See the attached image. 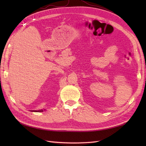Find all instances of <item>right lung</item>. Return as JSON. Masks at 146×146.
Listing matches in <instances>:
<instances>
[{"instance_id":"right-lung-1","label":"right lung","mask_w":146,"mask_h":146,"mask_svg":"<svg viewBox=\"0 0 146 146\" xmlns=\"http://www.w3.org/2000/svg\"><path fill=\"white\" fill-rule=\"evenodd\" d=\"M35 111H38V112H40V111H43V110H38V111H36V110H34Z\"/></svg>"}]
</instances>
